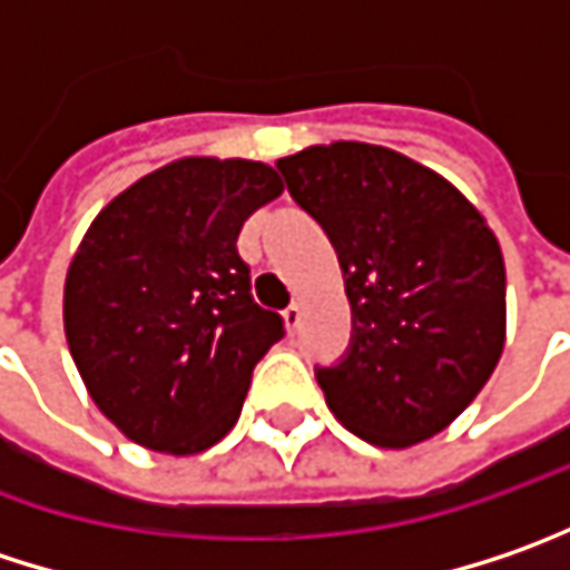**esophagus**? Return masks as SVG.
<instances>
[{"instance_id": "1", "label": "esophagus", "mask_w": 570, "mask_h": 570, "mask_svg": "<svg viewBox=\"0 0 570 570\" xmlns=\"http://www.w3.org/2000/svg\"><path fill=\"white\" fill-rule=\"evenodd\" d=\"M299 318H303V306H299V303H289V306L284 309L286 328H289V332H296V328H299Z\"/></svg>"}]
</instances>
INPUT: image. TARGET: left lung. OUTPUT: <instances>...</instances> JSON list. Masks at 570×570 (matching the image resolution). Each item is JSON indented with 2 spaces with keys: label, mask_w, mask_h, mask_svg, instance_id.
Masks as SVG:
<instances>
[{
  "label": "left lung",
  "mask_w": 570,
  "mask_h": 570,
  "mask_svg": "<svg viewBox=\"0 0 570 570\" xmlns=\"http://www.w3.org/2000/svg\"><path fill=\"white\" fill-rule=\"evenodd\" d=\"M277 167L328 235L352 303L348 354L316 371L328 410L381 449L432 439L503 354L497 235L445 177L381 145H313Z\"/></svg>",
  "instance_id": "left-lung-1"
}]
</instances>
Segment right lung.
Masks as SVG:
<instances>
[{"label": "right lung", "instance_id": "add662e5", "mask_svg": "<svg viewBox=\"0 0 570 570\" xmlns=\"http://www.w3.org/2000/svg\"><path fill=\"white\" fill-rule=\"evenodd\" d=\"M281 193L261 160L184 157L92 218L67 271L63 332L92 403L131 442L206 452L242 416L284 318L254 303L238 232Z\"/></svg>", "mask_w": 570, "mask_h": 570}]
</instances>
